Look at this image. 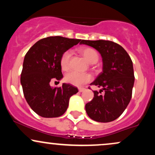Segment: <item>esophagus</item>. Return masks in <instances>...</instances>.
Wrapping results in <instances>:
<instances>
[{
	"mask_svg": "<svg viewBox=\"0 0 155 155\" xmlns=\"http://www.w3.org/2000/svg\"><path fill=\"white\" fill-rule=\"evenodd\" d=\"M84 90H85V89L83 88V87H79V91L80 92L84 91Z\"/></svg>",
	"mask_w": 155,
	"mask_h": 155,
	"instance_id": "34e87169",
	"label": "esophagus"
}]
</instances>
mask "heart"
I'll return each mask as SVG.
<instances>
[{
  "label": "heart",
  "mask_w": 155,
  "mask_h": 155,
  "mask_svg": "<svg viewBox=\"0 0 155 155\" xmlns=\"http://www.w3.org/2000/svg\"><path fill=\"white\" fill-rule=\"evenodd\" d=\"M81 54L85 60L90 63H95L98 60V54L95 49L92 48H84L81 50ZM71 57V51H67L62 55L60 59V65L63 71H67L70 68V59ZM92 79L89 74L80 73L76 71H71L67 73L65 76V80L68 83L75 86H81L83 84L87 82Z\"/></svg>",
  "instance_id": "obj_1"
}]
</instances>
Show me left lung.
Segmentation results:
<instances>
[{
  "label": "left lung",
  "mask_w": 155,
  "mask_h": 155,
  "mask_svg": "<svg viewBox=\"0 0 155 155\" xmlns=\"http://www.w3.org/2000/svg\"><path fill=\"white\" fill-rule=\"evenodd\" d=\"M80 44L93 47L102 57L103 71L90 84L101 88L85 105L87 114L99 122L115 120L123 113L132 97L134 85L133 62L124 48L105 40H82ZM104 90V94H100Z\"/></svg>",
  "instance_id": "8db88e82"
}]
</instances>
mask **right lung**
I'll list each match as a JSON object with an SVG mask.
<instances>
[{"instance_id": "obj_1", "label": "right lung", "mask_w": 155, "mask_h": 155, "mask_svg": "<svg viewBox=\"0 0 155 155\" xmlns=\"http://www.w3.org/2000/svg\"><path fill=\"white\" fill-rule=\"evenodd\" d=\"M80 41L61 36L47 37L37 41L25 56L21 85L28 105L39 116H62L66 111L70 97L79 92L70 84L63 83L60 87L53 88L49 82L63 79L62 55Z\"/></svg>"}]
</instances>
